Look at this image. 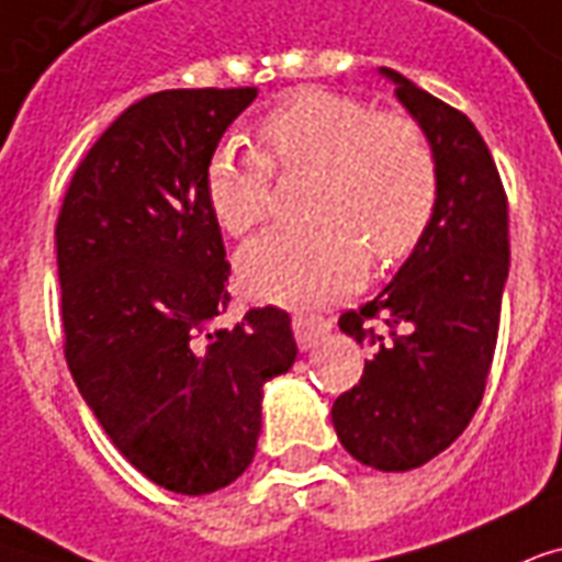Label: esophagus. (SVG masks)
Instances as JSON below:
<instances>
[{"mask_svg": "<svg viewBox=\"0 0 562 562\" xmlns=\"http://www.w3.org/2000/svg\"><path fill=\"white\" fill-rule=\"evenodd\" d=\"M328 330H330V322L322 319V316H293V334L302 351L313 349V346H316Z\"/></svg>", "mask_w": 562, "mask_h": 562, "instance_id": "esophagus-1", "label": "esophagus"}]
</instances>
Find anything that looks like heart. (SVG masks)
I'll use <instances>...</instances> for the list:
<instances>
[{
	"mask_svg": "<svg viewBox=\"0 0 562 562\" xmlns=\"http://www.w3.org/2000/svg\"><path fill=\"white\" fill-rule=\"evenodd\" d=\"M263 155L222 143L204 169V195L222 232H251L269 207V167L316 169L307 228H276L237 255L255 299L322 307L358 290L367 255L395 267L428 232L439 172L428 137L402 114H375L334 90H295L258 125Z\"/></svg>",
	"mask_w": 562,
	"mask_h": 562,
	"instance_id": "1",
	"label": "heart"
}]
</instances>
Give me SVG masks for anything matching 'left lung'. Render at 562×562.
Wrapping results in <instances>:
<instances>
[{
    "mask_svg": "<svg viewBox=\"0 0 562 562\" xmlns=\"http://www.w3.org/2000/svg\"><path fill=\"white\" fill-rule=\"evenodd\" d=\"M378 72L393 81L434 149L437 211L393 281L340 316V330L375 355L360 384L334 402L330 419L363 467L407 472L446 451L484 398L510 269L507 195L467 114L395 69ZM375 318L384 331L371 328Z\"/></svg>",
    "mask_w": 562,
    "mask_h": 562,
    "instance_id": "obj_1",
    "label": "left lung"
}]
</instances>
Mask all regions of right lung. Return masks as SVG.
I'll return each mask as SVG.
<instances>
[{"label":"right lung","mask_w":562,"mask_h":562,"mask_svg":"<svg viewBox=\"0 0 562 562\" xmlns=\"http://www.w3.org/2000/svg\"><path fill=\"white\" fill-rule=\"evenodd\" d=\"M258 87L164 90L116 116L64 195V355L87 407L151 484L207 495L249 469L263 384L295 363L290 313L228 307L204 169Z\"/></svg>","instance_id":"obj_1"}]
</instances>
